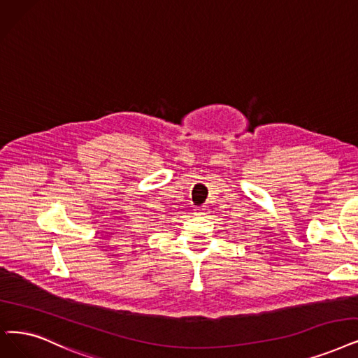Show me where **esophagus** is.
Instances as JSON below:
<instances>
[{
    "instance_id": "esophagus-1",
    "label": "esophagus",
    "mask_w": 358,
    "mask_h": 358,
    "mask_svg": "<svg viewBox=\"0 0 358 358\" xmlns=\"http://www.w3.org/2000/svg\"><path fill=\"white\" fill-rule=\"evenodd\" d=\"M207 211H208L207 206H203V207H196V208L194 210V216H206Z\"/></svg>"
}]
</instances>
